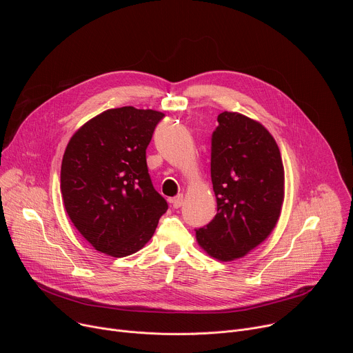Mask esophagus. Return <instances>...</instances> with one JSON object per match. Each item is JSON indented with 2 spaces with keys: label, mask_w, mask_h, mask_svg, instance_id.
I'll use <instances>...</instances> for the list:
<instances>
[{
  "label": "esophagus",
  "mask_w": 353,
  "mask_h": 353,
  "mask_svg": "<svg viewBox=\"0 0 353 353\" xmlns=\"http://www.w3.org/2000/svg\"><path fill=\"white\" fill-rule=\"evenodd\" d=\"M172 204H173V208H180L183 205V194H179L176 195L173 199H172Z\"/></svg>",
  "instance_id": "34e87169"
}]
</instances>
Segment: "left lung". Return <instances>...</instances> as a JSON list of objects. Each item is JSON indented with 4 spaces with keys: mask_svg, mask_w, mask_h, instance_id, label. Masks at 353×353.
I'll return each instance as SVG.
<instances>
[{
    "mask_svg": "<svg viewBox=\"0 0 353 353\" xmlns=\"http://www.w3.org/2000/svg\"><path fill=\"white\" fill-rule=\"evenodd\" d=\"M211 139L216 215L195 230L221 261L244 257L274 230L283 203V165L274 137L259 121L223 112Z\"/></svg>",
    "mask_w": 353,
    "mask_h": 353,
    "instance_id": "1",
    "label": "left lung"
}]
</instances>
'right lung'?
I'll use <instances>...</instances> for the list:
<instances>
[{
    "mask_svg": "<svg viewBox=\"0 0 353 353\" xmlns=\"http://www.w3.org/2000/svg\"><path fill=\"white\" fill-rule=\"evenodd\" d=\"M163 117L132 106L110 109L83 124L67 145L61 163L64 207L100 253H135L168 211L146 166V148Z\"/></svg>",
    "mask_w": 353,
    "mask_h": 353,
    "instance_id": "1",
    "label": "right lung"
}]
</instances>
